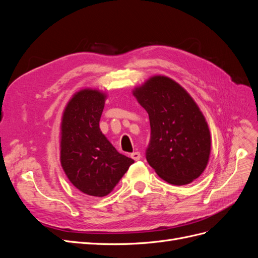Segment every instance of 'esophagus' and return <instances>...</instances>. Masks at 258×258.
<instances>
[{
  "instance_id": "esophagus-1",
  "label": "esophagus",
  "mask_w": 258,
  "mask_h": 258,
  "mask_svg": "<svg viewBox=\"0 0 258 258\" xmlns=\"http://www.w3.org/2000/svg\"><path fill=\"white\" fill-rule=\"evenodd\" d=\"M131 158L135 159L136 161H138V160L141 159V154H140L139 152H134L131 154Z\"/></svg>"
}]
</instances>
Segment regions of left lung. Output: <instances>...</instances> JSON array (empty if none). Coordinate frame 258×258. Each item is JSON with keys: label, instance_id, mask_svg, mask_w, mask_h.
<instances>
[{"label": "left lung", "instance_id": "1", "mask_svg": "<svg viewBox=\"0 0 258 258\" xmlns=\"http://www.w3.org/2000/svg\"><path fill=\"white\" fill-rule=\"evenodd\" d=\"M148 113L151 140L146 160L161 178L186 185L204 172L210 157L211 136L204 114L181 85L154 76L135 89Z\"/></svg>", "mask_w": 258, "mask_h": 258}]
</instances>
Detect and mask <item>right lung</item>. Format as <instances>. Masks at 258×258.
Segmentation results:
<instances>
[{
  "label": "right lung",
  "instance_id": "obj_1",
  "mask_svg": "<svg viewBox=\"0 0 258 258\" xmlns=\"http://www.w3.org/2000/svg\"><path fill=\"white\" fill-rule=\"evenodd\" d=\"M105 93L96 89L76 92L61 121L60 161L77 189L95 197L110 194L134 159L116 151L101 132Z\"/></svg>",
  "mask_w": 258,
  "mask_h": 258
}]
</instances>
